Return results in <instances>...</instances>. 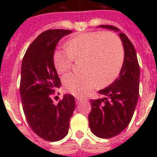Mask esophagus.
<instances>
[{
  "mask_svg": "<svg viewBox=\"0 0 157 157\" xmlns=\"http://www.w3.org/2000/svg\"><path fill=\"white\" fill-rule=\"evenodd\" d=\"M82 99H83V98H81V97H78V96H77V97H76V100L77 103H79V102H80L81 100H82ZM85 100H86V98H85Z\"/></svg>",
  "mask_w": 157,
  "mask_h": 157,
  "instance_id": "34e87169",
  "label": "esophagus"
}]
</instances>
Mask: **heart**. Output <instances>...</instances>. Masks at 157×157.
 Segmentation results:
<instances>
[{
	"label": "heart",
	"instance_id": "obj_1",
	"mask_svg": "<svg viewBox=\"0 0 157 157\" xmlns=\"http://www.w3.org/2000/svg\"><path fill=\"white\" fill-rule=\"evenodd\" d=\"M80 59L83 71L68 73L63 78L65 90L76 96L85 95L97 84L102 87L113 82L123 65L124 50L113 34L91 32L70 38L65 48L54 53V67L59 74L68 71L73 60Z\"/></svg>",
	"mask_w": 157,
	"mask_h": 157
}]
</instances>
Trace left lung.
Wrapping results in <instances>:
<instances>
[{"mask_svg": "<svg viewBox=\"0 0 157 157\" xmlns=\"http://www.w3.org/2000/svg\"><path fill=\"white\" fill-rule=\"evenodd\" d=\"M119 32L112 25H101ZM124 58L119 76L108 87L98 91L103 98L90 100L89 124L91 132L102 139L121 133L131 121L139 95V65L135 49L127 36L120 33Z\"/></svg>", "mask_w": 157, "mask_h": 157, "instance_id": "left-lung-1", "label": "left lung"}]
</instances>
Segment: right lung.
I'll list each match as a JSON object with an SVG mask.
<instances>
[{
	"label": "right lung",
	"mask_w": 157,
	"mask_h": 157,
	"mask_svg": "<svg viewBox=\"0 0 157 157\" xmlns=\"http://www.w3.org/2000/svg\"><path fill=\"white\" fill-rule=\"evenodd\" d=\"M71 32L50 29L40 33L22 62L19 91L23 112L31 129L46 141H59L66 136L75 109L71 94H64L59 103H54L55 90L61 86L54 67V50L59 40Z\"/></svg>",
	"instance_id": "obj_1"
}]
</instances>
